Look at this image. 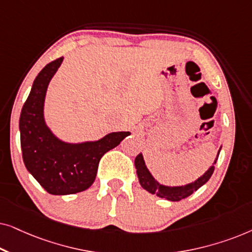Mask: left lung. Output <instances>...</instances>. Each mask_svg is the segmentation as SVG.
<instances>
[{"label":"left lung","mask_w":252,"mask_h":252,"mask_svg":"<svg viewBox=\"0 0 252 252\" xmlns=\"http://www.w3.org/2000/svg\"><path fill=\"white\" fill-rule=\"evenodd\" d=\"M220 150H221V147L219 148L215 161H213L211 166L208 168V171H205L204 174L196 179L195 181L189 182V184L184 185V186H166V185L159 184V182L153 177V174L150 173V171L148 170L146 161L143 159V155L142 153H140L136 156L135 160H134L140 185L142 186L143 189H146L147 191H149L150 194H155L160 198H165L171 202L181 201V199L190 196L192 192L197 190L198 188H201L203 185H205L206 182L209 181V179L211 178L213 171H215V165L217 163V159H218L219 157Z\"/></svg>","instance_id":"8db88e82"}]
</instances>
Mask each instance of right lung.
Listing matches in <instances>:
<instances>
[{
	"label": "right lung",
	"mask_w": 252,
	"mask_h": 252,
	"mask_svg": "<svg viewBox=\"0 0 252 252\" xmlns=\"http://www.w3.org/2000/svg\"><path fill=\"white\" fill-rule=\"evenodd\" d=\"M64 57L47 64L33 81L19 118L20 147L27 171L51 195H71L95 181L103 155L129 132H112L96 141L72 143L55 135L44 120L48 86Z\"/></svg>",
	"instance_id": "obj_1"
}]
</instances>
